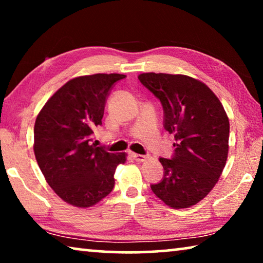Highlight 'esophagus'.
Instances as JSON below:
<instances>
[{
  "instance_id": "34e87169",
  "label": "esophagus",
  "mask_w": 263,
  "mask_h": 263,
  "mask_svg": "<svg viewBox=\"0 0 263 263\" xmlns=\"http://www.w3.org/2000/svg\"><path fill=\"white\" fill-rule=\"evenodd\" d=\"M130 157L136 160V161H144V160H146V157L145 155H141V154H138V153H130Z\"/></svg>"
}]
</instances>
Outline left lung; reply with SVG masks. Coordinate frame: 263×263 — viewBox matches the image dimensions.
Returning a JSON list of instances; mask_svg holds the SVG:
<instances>
[{
  "label": "left lung",
  "instance_id": "8db88e82",
  "mask_svg": "<svg viewBox=\"0 0 263 263\" xmlns=\"http://www.w3.org/2000/svg\"><path fill=\"white\" fill-rule=\"evenodd\" d=\"M138 79L161 102L163 127L175 138L173 157L159 159L162 180L151 189L168 206H193L210 193L225 167L228 115L211 89L198 80L163 73H142Z\"/></svg>",
  "mask_w": 263,
  "mask_h": 263
}]
</instances>
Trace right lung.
Returning <instances> with one entry per match:
<instances>
[{
    "mask_svg": "<svg viewBox=\"0 0 263 263\" xmlns=\"http://www.w3.org/2000/svg\"><path fill=\"white\" fill-rule=\"evenodd\" d=\"M123 74L69 80L38 114L33 151L45 180L61 199L78 208L99 203L114 189V174L125 153H110L91 142L104 106Z\"/></svg>",
    "mask_w": 263,
    "mask_h": 263,
    "instance_id": "1",
    "label": "right lung"
}]
</instances>
